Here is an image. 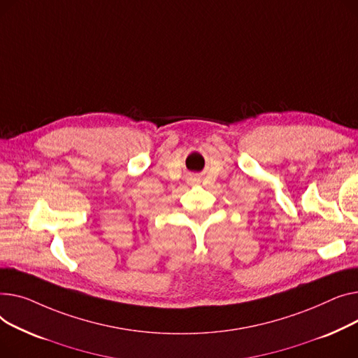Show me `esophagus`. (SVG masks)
Instances as JSON below:
<instances>
[{
    "mask_svg": "<svg viewBox=\"0 0 358 358\" xmlns=\"http://www.w3.org/2000/svg\"><path fill=\"white\" fill-rule=\"evenodd\" d=\"M189 179H191V182H199V178L196 175H191V178Z\"/></svg>",
    "mask_w": 358,
    "mask_h": 358,
    "instance_id": "34e87169",
    "label": "esophagus"
}]
</instances>
